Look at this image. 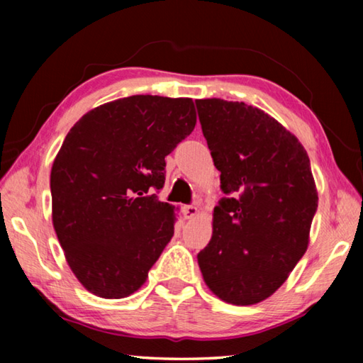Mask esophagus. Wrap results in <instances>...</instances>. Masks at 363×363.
<instances>
[{
  "instance_id": "obj_1",
  "label": "esophagus",
  "mask_w": 363,
  "mask_h": 363,
  "mask_svg": "<svg viewBox=\"0 0 363 363\" xmlns=\"http://www.w3.org/2000/svg\"><path fill=\"white\" fill-rule=\"evenodd\" d=\"M184 214H186L187 219H192L196 216V214H199V208H196L195 205H186L184 206Z\"/></svg>"
}]
</instances>
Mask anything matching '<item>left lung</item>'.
<instances>
[{"mask_svg":"<svg viewBox=\"0 0 363 363\" xmlns=\"http://www.w3.org/2000/svg\"><path fill=\"white\" fill-rule=\"evenodd\" d=\"M227 195L196 259L208 288L235 306L261 303L284 285L309 245L318 195L298 138L261 108L195 101Z\"/></svg>","mask_w":363,"mask_h":363,"instance_id":"1","label":"left lung"}]
</instances>
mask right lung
<instances>
[{"mask_svg": "<svg viewBox=\"0 0 363 363\" xmlns=\"http://www.w3.org/2000/svg\"><path fill=\"white\" fill-rule=\"evenodd\" d=\"M195 123L189 97L131 96L89 110L65 136L51 169L52 224L89 293L120 299L145 284L176 220L153 192Z\"/></svg>", "mask_w": 363, "mask_h": 363, "instance_id": "add662e5", "label": "right lung"}]
</instances>
